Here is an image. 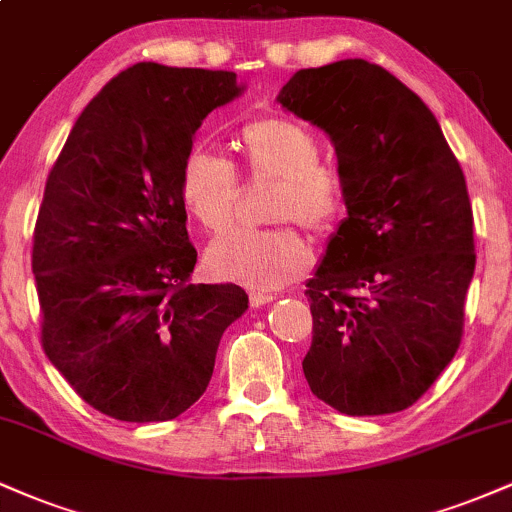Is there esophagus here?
<instances>
[{"label":"esophagus","mask_w":512,"mask_h":512,"mask_svg":"<svg viewBox=\"0 0 512 512\" xmlns=\"http://www.w3.org/2000/svg\"><path fill=\"white\" fill-rule=\"evenodd\" d=\"M272 301H276L274 293H260V291H252L250 293V305H252V308H262V305H267V303H272Z\"/></svg>","instance_id":"esophagus-1"}]
</instances>
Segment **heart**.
Masks as SVG:
<instances>
[{
	"instance_id": "obj_1",
	"label": "heart",
	"mask_w": 512,
	"mask_h": 512,
	"mask_svg": "<svg viewBox=\"0 0 512 512\" xmlns=\"http://www.w3.org/2000/svg\"><path fill=\"white\" fill-rule=\"evenodd\" d=\"M236 149L252 180H276L269 216L298 221L325 236L346 211L344 182L320 161V139L291 117H260L240 129ZM178 195L190 219L204 231L219 233L236 214L238 173L221 156L195 149L180 166ZM310 264V248L291 226L269 231L228 233L204 252V267L219 281L269 291L289 284Z\"/></svg>"
}]
</instances>
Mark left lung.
Listing matches in <instances>:
<instances>
[{
  "mask_svg": "<svg viewBox=\"0 0 512 512\" xmlns=\"http://www.w3.org/2000/svg\"><path fill=\"white\" fill-rule=\"evenodd\" d=\"M276 101L330 137L346 192V219L305 284V380L342 414H395L462 342L477 264L464 173L426 103L378 64L301 69Z\"/></svg>",
  "mask_w": 512,
  "mask_h": 512,
  "instance_id": "8db88e82",
  "label": "left lung"
}]
</instances>
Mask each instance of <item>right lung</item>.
<instances>
[{"label":"right lung","mask_w":512,"mask_h":512,"mask_svg":"<svg viewBox=\"0 0 512 512\" xmlns=\"http://www.w3.org/2000/svg\"><path fill=\"white\" fill-rule=\"evenodd\" d=\"M233 72L139 62L86 105L45 182L33 233L43 349L117 421H170L207 390L236 284H190L178 195L192 137L243 93Z\"/></svg>","instance_id":"obj_1"}]
</instances>
